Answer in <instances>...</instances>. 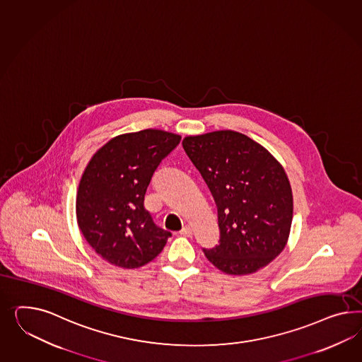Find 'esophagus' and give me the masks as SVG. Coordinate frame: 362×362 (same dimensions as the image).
<instances>
[{
	"mask_svg": "<svg viewBox=\"0 0 362 362\" xmlns=\"http://www.w3.org/2000/svg\"><path fill=\"white\" fill-rule=\"evenodd\" d=\"M181 235H185V237H192V235H193V228L186 225V226H184L182 230H181Z\"/></svg>",
	"mask_w": 362,
	"mask_h": 362,
	"instance_id": "1",
	"label": "esophagus"
}]
</instances>
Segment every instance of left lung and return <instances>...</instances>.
I'll return each mask as SVG.
<instances>
[{
  "label": "left lung",
  "mask_w": 362,
  "mask_h": 362,
  "mask_svg": "<svg viewBox=\"0 0 362 362\" xmlns=\"http://www.w3.org/2000/svg\"><path fill=\"white\" fill-rule=\"evenodd\" d=\"M186 155L209 186L218 210L219 245L204 250L228 275L266 267L288 242L293 197L288 176L269 151L237 131L190 134Z\"/></svg>",
  "instance_id": "left-lung-1"
}]
</instances>
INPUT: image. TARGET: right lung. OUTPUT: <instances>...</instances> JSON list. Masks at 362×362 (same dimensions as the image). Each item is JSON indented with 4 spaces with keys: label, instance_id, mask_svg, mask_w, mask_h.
I'll return each mask as SVG.
<instances>
[{
    "label": "right lung",
    "instance_id": "obj_1",
    "mask_svg": "<svg viewBox=\"0 0 362 362\" xmlns=\"http://www.w3.org/2000/svg\"><path fill=\"white\" fill-rule=\"evenodd\" d=\"M180 140L153 128L119 134L86 166L76 193L78 226L95 252L116 267H143L170 237L153 223L144 196L156 168Z\"/></svg>",
    "mask_w": 362,
    "mask_h": 362
}]
</instances>
